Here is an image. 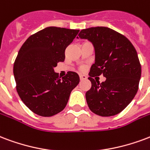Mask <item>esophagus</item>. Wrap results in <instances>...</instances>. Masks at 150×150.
Listing matches in <instances>:
<instances>
[{"mask_svg": "<svg viewBox=\"0 0 150 150\" xmlns=\"http://www.w3.org/2000/svg\"><path fill=\"white\" fill-rule=\"evenodd\" d=\"M79 76H80V80H81V81H83V80L87 79V76H85V75H81V74Z\"/></svg>", "mask_w": 150, "mask_h": 150, "instance_id": "obj_1", "label": "esophagus"}]
</instances>
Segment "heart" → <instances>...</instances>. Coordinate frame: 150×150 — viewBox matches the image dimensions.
<instances>
[{"label": "heart", "mask_w": 150, "mask_h": 150, "mask_svg": "<svg viewBox=\"0 0 150 150\" xmlns=\"http://www.w3.org/2000/svg\"><path fill=\"white\" fill-rule=\"evenodd\" d=\"M84 67H83V66H81V67H80V70H84Z\"/></svg>", "instance_id": "obj_1"}]
</instances>
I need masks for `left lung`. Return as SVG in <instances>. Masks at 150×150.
Returning <instances> with one entry per match:
<instances>
[{
	"instance_id": "8db88e82",
	"label": "left lung",
	"mask_w": 150,
	"mask_h": 150,
	"mask_svg": "<svg viewBox=\"0 0 150 150\" xmlns=\"http://www.w3.org/2000/svg\"><path fill=\"white\" fill-rule=\"evenodd\" d=\"M78 36L95 47V63L88 77L92 87L85 94L88 108L103 117L120 113L138 90L142 69L134 47L123 35L106 27L83 29ZM101 74L106 81L100 83L93 77Z\"/></svg>"
}]
</instances>
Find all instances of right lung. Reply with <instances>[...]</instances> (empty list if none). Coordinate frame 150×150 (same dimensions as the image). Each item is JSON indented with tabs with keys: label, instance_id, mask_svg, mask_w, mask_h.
Here are the masks:
<instances>
[{
	"label": "right lung",
	"instance_id": "1",
	"mask_svg": "<svg viewBox=\"0 0 150 150\" xmlns=\"http://www.w3.org/2000/svg\"><path fill=\"white\" fill-rule=\"evenodd\" d=\"M79 30L48 27L31 35L20 47L13 74L19 96L32 112L50 117L66 108L72 90L79 84L75 72L60 79L54 68L65 60V50Z\"/></svg>",
	"mask_w": 150,
	"mask_h": 150
}]
</instances>
